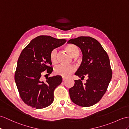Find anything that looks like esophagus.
I'll list each match as a JSON object with an SVG mask.
<instances>
[{"mask_svg":"<svg viewBox=\"0 0 129 129\" xmlns=\"http://www.w3.org/2000/svg\"><path fill=\"white\" fill-rule=\"evenodd\" d=\"M67 79V78H65V77H63L62 78V80L63 81H64L66 79Z\"/></svg>","mask_w":129,"mask_h":129,"instance_id":"obj_1","label":"esophagus"}]
</instances>
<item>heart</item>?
<instances>
[{"instance_id": "heart-1", "label": "heart", "mask_w": 129, "mask_h": 129, "mask_svg": "<svg viewBox=\"0 0 129 129\" xmlns=\"http://www.w3.org/2000/svg\"><path fill=\"white\" fill-rule=\"evenodd\" d=\"M67 52L72 56L75 57L79 53V49L77 46L74 44H70L66 47ZM50 61L52 63L55 64L57 62V50L56 49H53L50 54ZM55 73L62 77H66L73 73L75 71V68L73 66H66L61 64L55 68Z\"/></svg>"}]
</instances>
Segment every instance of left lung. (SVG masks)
<instances>
[{"label":"left lung","instance_id":"left-lung-1","mask_svg":"<svg viewBox=\"0 0 129 129\" xmlns=\"http://www.w3.org/2000/svg\"><path fill=\"white\" fill-rule=\"evenodd\" d=\"M67 43L73 44L81 49L83 60L75 72L81 79L87 76L86 83L75 80L69 90L71 100L81 107H90L98 102L106 92L112 77L108 56L98 41L90 37L71 39Z\"/></svg>","mask_w":129,"mask_h":129}]
</instances>
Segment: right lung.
Segmentation results:
<instances>
[{
  "instance_id": "right-lung-1",
  "label": "right lung",
  "mask_w": 129,
  "mask_h": 129,
  "mask_svg": "<svg viewBox=\"0 0 129 129\" xmlns=\"http://www.w3.org/2000/svg\"><path fill=\"white\" fill-rule=\"evenodd\" d=\"M66 41L40 36L31 40L22 51L17 61L15 80L21 99L28 106L41 109L54 101V90L62 83L61 76L48 77L45 81L41 80V77L45 71L48 75L51 73L50 52Z\"/></svg>"
}]
</instances>
